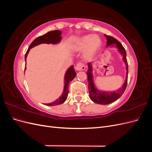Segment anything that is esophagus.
Segmentation results:
<instances>
[{
  "instance_id": "1",
  "label": "esophagus",
  "mask_w": 152,
  "mask_h": 152,
  "mask_svg": "<svg viewBox=\"0 0 152 152\" xmlns=\"http://www.w3.org/2000/svg\"><path fill=\"white\" fill-rule=\"evenodd\" d=\"M85 69V66L81 63H78L75 66V70L77 71H82Z\"/></svg>"
}]
</instances>
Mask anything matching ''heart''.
I'll return each mask as SVG.
<instances>
[{"label":"heart","instance_id":"b5f03b06","mask_svg":"<svg viewBox=\"0 0 152 152\" xmlns=\"http://www.w3.org/2000/svg\"><path fill=\"white\" fill-rule=\"evenodd\" d=\"M102 40L97 35H86L77 39L72 45V49L75 51L84 50V58L90 61L97 54L102 46Z\"/></svg>","mask_w":152,"mask_h":152}]
</instances>
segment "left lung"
Listing matches in <instances>:
<instances>
[{
	"label": "left lung",
	"mask_w": 152,
	"mask_h": 152,
	"mask_svg": "<svg viewBox=\"0 0 152 152\" xmlns=\"http://www.w3.org/2000/svg\"><path fill=\"white\" fill-rule=\"evenodd\" d=\"M104 36L107 40V47L110 46L111 48H115L117 49V51L122 56V60L126 65V75L125 81H124L123 85L118 89L113 91H101L97 88V87H96L94 83V75L93 73V63H87V65H88V70H87L86 73L87 75V80H89L88 88L89 97L93 102L99 104H108L115 102L118 98H120L126 88L128 76V65L125 49L124 48L122 45L117 39L107 35H104Z\"/></svg>",
	"instance_id": "left-lung-1"
}]
</instances>
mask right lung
I'll list each match as a JSON object with an SVG mask.
<instances>
[{"instance_id": "right-lung-1", "label": "right lung", "mask_w": 152, "mask_h": 152, "mask_svg": "<svg viewBox=\"0 0 152 152\" xmlns=\"http://www.w3.org/2000/svg\"><path fill=\"white\" fill-rule=\"evenodd\" d=\"M61 31L60 30H54L48 32L47 34L43 35L42 36H40L39 37L36 38L33 42H31L30 45L29 46L28 50L26 53L25 56V60L26 62V57L28 56V53L30 51V49L33 48L37 45H40L41 44H57L61 42L62 39L61 37ZM26 66L25 68V70H26ZM77 75V73L75 72L74 67L73 65H72L70 67L68 68L66 70L65 77H64V87L62 94L59 96V97L56 99L54 102L49 103H45V105L48 106H56L58 104H61L64 103L67 99V96L68 94V86L70 82L74 79Z\"/></svg>"}]
</instances>
